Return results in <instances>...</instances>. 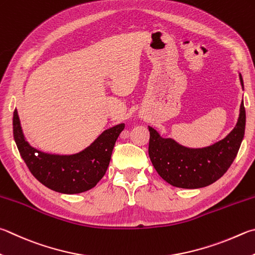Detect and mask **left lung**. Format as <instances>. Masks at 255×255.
<instances>
[{
    "mask_svg": "<svg viewBox=\"0 0 255 255\" xmlns=\"http://www.w3.org/2000/svg\"><path fill=\"white\" fill-rule=\"evenodd\" d=\"M243 88V79L240 75ZM245 108L242 100L237 126L224 139L204 148H187L172 138H163L154 128L148 154L157 173L168 184L180 188H201L216 182L232 165L245 131Z\"/></svg>",
    "mask_w": 255,
    "mask_h": 255,
    "instance_id": "left-lung-1",
    "label": "left lung"
}]
</instances>
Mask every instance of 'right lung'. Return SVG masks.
I'll return each mask as SVG.
<instances>
[{"mask_svg": "<svg viewBox=\"0 0 255 255\" xmlns=\"http://www.w3.org/2000/svg\"><path fill=\"white\" fill-rule=\"evenodd\" d=\"M124 128L125 124H119L107 129L78 154L54 155L32 147L23 135L17 110L13 114V136L27 168L44 186L63 194L82 193L96 186L106 174Z\"/></svg>", "mask_w": 255, "mask_h": 255, "instance_id": "obj_1", "label": "right lung"}]
</instances>
